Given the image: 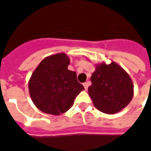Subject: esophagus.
I'll return each mask as SVG.
<instances>
[{
  "label": "esophagus",
  "instance_id": "obj_1",
  "mask_svg": "<svg viewBox=\"0 0 151 151\" xmlns=\"http://www.w3.org/2000/svg\"><path fill=\"white\" fill-rule=\"evenodd\" d=\"M83 86H84V87H85V90H86H86L88 89V86H90V82H85V83L83 84Z\"/></svg>",
  "mask_w": 151,
  "mask_h": 151
}]
</instances>
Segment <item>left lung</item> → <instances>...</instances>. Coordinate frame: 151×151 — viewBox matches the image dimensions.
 <instances>
[{"label":"left lung","instance_id":"left-lung-1","mask_svg":"<svg viewBox=\"0 0 151 151\" xmlns=\"http://www.w3.org/2000/svg\"><path fill=\"white\" fill-rule=\"evenodd\" d=\"M88 93L93 104L106 114L119 112L129 104L133 96V84L129 73L114 61L95 65L91 77Z\"/></svg>","mask_w":151,"mask_h":151}]
</instances>
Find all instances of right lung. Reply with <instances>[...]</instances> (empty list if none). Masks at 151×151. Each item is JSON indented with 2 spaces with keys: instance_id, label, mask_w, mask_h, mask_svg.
I'll use <instances>...</instances> for the list:
<instances>
[{
  "instance_id": "right-lung-1",
  "label": "right lung",
  "mask_w": 151,
  "mask_h": 151,
  "mask_svg": "<svg viewBox=\"0 0 151 151\" xmlns=\"http://www.w3.org/2000/svg\"><path fill=\"white\" fill-rule=\"evenodd\" d=\"M69 63L65 53H56L42 60L31 74L28 82L30 96L35 107L44 113H65L84 90L77 80V73L68 69Z\"/></svg>"
}]
</instances>
